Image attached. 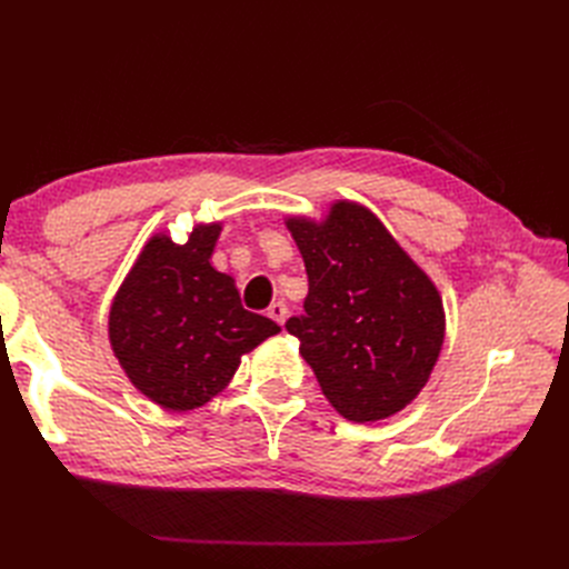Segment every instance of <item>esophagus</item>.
I'll list each match as a JSON object with an SVG mask.
<instances>
[{"instance_id": "esophagus-1", "label": "esophagus", "mask_w": 569, "mask_h": 569, "mask_svg": "<svg viewBox=\"0 0 569 569\" xmlns=\"http://www.w3.org/2000/svg\"><path fill=\"white\" fill-rule=\"evenodd\" d=\"M287 316H289V311H287V306H284L282 301H274V303H270V308H268V318H272V320L278 322V325H284Z\"/></svg>"}]
</instances>
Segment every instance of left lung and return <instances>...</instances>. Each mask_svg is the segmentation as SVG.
I'll list each match as a JSON object with an SVG mask.
<instances>
[{"instance_id": "left-lung-1", "label": "left lung", "mask_w": 569, "mask_h": 569, "mask_svg": "<svg viewBox=\"0 0 569 569\" xmlns=\"http://www.w3.org/2000/svg\"><path fill=\"white\" fill-rule=\"evenodd\" d=\"M303 256V316L287 320L301 356L339 416L375 422L406 408L427 385L441 343L443 306L366 206L332 203L322 222L289 218Z\"/></svg>"}]
</instances>
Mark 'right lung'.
I'll return each instance as SVG.
<instances>
[{
  "label": "right lung",
  "instance_id": "obj_1",
  "mask_svg": "<svg viewBox=\"0 0 569 569\" xmlns=\"http://www.w3.org/2000/svg\"><path fill=\"white\" fill-rule=\"evenodd\" d=\"M220 222L184 244L151 237L109 313L111 349L130 382L168 410H194L228 387L242 353L280 325L247 311L234 280L211 266Z\"/></svg>",
  "mask_w": 569,
  "mask_h": 569
}]
</instances>
